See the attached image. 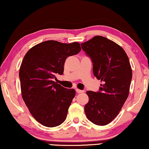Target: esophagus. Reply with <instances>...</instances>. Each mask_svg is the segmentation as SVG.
Segmentation results:
<instances>
[{"label":"esophagus","mask_w":149,"mask_h":149,"mask_svg":"<svg viewBox=\"0 0 149 149\" xmlns=\"http://www.w3.org/2000/svg\"><path fill=\"white\" fill-rule=\"evenodd\" d=\"M76 92L78 93H84V90H79V89H76Z\"/></svg>","instance_id":"esophagus-1"}]
</instances>
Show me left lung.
I'll use <instances>...</instances> for the list:
<instances>
[{"label":"left lung","mask_w":149,"mask_h":149,"mask_svg":"<svg viewBox=\"0 0 149 149\" xmlns=\"http://www.w3.org/2000/svg\"><path fill=\"white\" fill-rule=\"evenodd\" d=\"M81 46L93 63V72L101 80L99 92L88 91L84 111L88 119L105 126L116 118L129 95L132 70L127 54L118 44L95 36Z\"/></svg>","instance_id":"1"}]
</instances>
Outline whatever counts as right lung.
<instances>
[{
  "label": "right lung",
  "instance_id": "add662e5",
  "mask_svg": "<svg viewBox=\"0 0 149 149\" xmlns=\"http://www.w3.org/2000/svg\"><path fill=\"white\" fill-rule=\"evenodd\" d=\"M80 50L77 42L47 40L31 48L23 59L19 72L23 100L32 116L44 126H57L67 118L76 92L54 79L56 74H63L67 57Z\"/></svg>",
  "mask_w": 149,
  "mask_h": 149
}]
</instances>
